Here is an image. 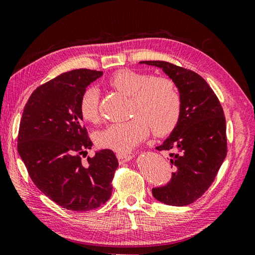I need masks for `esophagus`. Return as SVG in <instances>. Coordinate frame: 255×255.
Segmentation results:
<instances>
[{
	"label": "esophagus",
	"instance_id": "1",
	"mask_svg": "<svg viewBox=\"0 0 255 255\" xmlns=\"http://www.w3.org/2000/svg\"><path fill=\"white\" fill-rule=\"evenodd\" d=\"M117 158L120 164H124L126 163V161L130 160L132 158V156L129 154V152H119V154H117Z\"/></svg>",
	"mask_w": 255,
	"mask_h": 255
}]
</instances>
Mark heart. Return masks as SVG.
Instances as JSON below:
<instances>
[{"label": "heart", "instance_id": "1", "mask_svg": "<svg viewBox=\"0 0 255 255\" xmlns=\"http://www.w3.org/2000/svg\"><path fill=\"white\" fill-rule=\"evenodd\" d=\"M110 86L131 97V115L135 117L123 123L109 125L96 133L99 147L118 152L130 151L145 139L150 127L156 135L173 130L182 112V99L173 80L165 77L152 78L148 73L120 70L110 77ZM100 92L96 87L83 91L80 99V115L88 123L99 119Z\"/></svg>", "mask_w": 255, "mask_h": 255}]
</instances>
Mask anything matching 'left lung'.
<instances>
[{
  "mask_svg": "<svg viewBox=\"0 0 255 255\" xmlns=\"http://www.w3.org/2000/svg\"><path fill=\"white\" fill-rule=\"evenodd\" d=\"M139 63L163 69L182 99L177 125L156 147L170 151L174 172L167 185L151 189L152 196L172 206L192 204L214 182L228 152L223 108L212 88L196 72L166 61Z\"/></svg>",
  "mask_w": 255,
  "mask_h": 255,
  "instance_id": "obj_1",
  "label": "left lung"
}]
</instances>
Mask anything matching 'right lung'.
I'll return each mask as SVG.
<instances>
[{"mask_svg": "<svg viewBox=\"0 0 255 255\" xmlns=\"http://www.w3.org/2000/svg\"><path fill=\"white\" fill-rule=\"evenodd\" d=\"M103 71L77 69L64 72L32 92L24 107L17 151L32 182L63 208L86 212L107 202L118 159L103 149L81 163L92 141L82 126L80 99Z\"/></svg>", "mask_w": 255, "mask_h": 255, "instance_id": "obj_1", "label": "right lung"}]
</instances>
